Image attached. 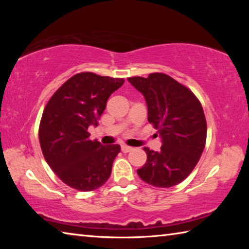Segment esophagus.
I'll return each instance as SVG.
<instances>
[{
  "label": "esophagus",
  "mask_w": 249,
  "mask_h": 249,
  "mask_svg": "<svg viewBox=\"0 0 249 249\" xmlns=\"http://www.w3.org/2000/svg\"><path fill=\"white\" fill-rule=\"evenodd\" d=\"M121 149H122V151H123V153H129V151H132L133 150V148L132 147H129V146H122L121 147Z\"/></svg>",
  "instance_id": "34e87169"
}]
</instances>
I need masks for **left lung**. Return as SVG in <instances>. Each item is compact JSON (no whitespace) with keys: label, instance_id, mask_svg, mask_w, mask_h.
I'll return each mask as SVG.
<instances>
[{"label":"left lung","instance_id":"left-lung-1","mask_svg":"<svg viewBox=\"0 0 249 249\" xmlns=\"http://www.w3.org/2000/svg\"><path fill=\"white\" fill-rule=\"evenodd\" d=\"M128 81L145 96L148 122L162 138L159 151L145 147V165L140 178L157 188H170L195 169L205 147V115L199 99L183 84L161 72Z\"/></svg>","mask_w":249,"mask_h":249}]
</instances>
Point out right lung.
<instances>
[{
  "mask_svg": "<svg viewBox=\"0 0 249 249\" xmlns=\"http://www.w3.org/2000/svg\"><path fill=\"white\" fill-rule=\"evenodd\" d=\"M123 78L80 72L54 92L39 124V142L45 160L62 182L79 191H92L107 182L120 145H101L90 140L88 127L100 116Z\"/></svg>",
  "mask_w": 249,
  "mask_h": 249,
  "instance_id": "obj_1",
  "label": "right lung"
}]
</instances>
